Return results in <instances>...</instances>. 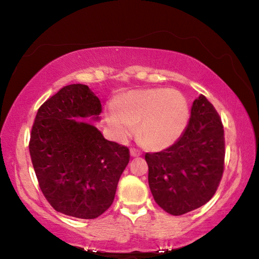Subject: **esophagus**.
Returning <instances> with one entry per match:
<instances>
[{"instance_id":"obj_1","label":"esophagus","mask_w":259,"mask_h":259,"mask_svg":"<svg viewBox=\"0 0 259 259\" xmlns=\"http://www.w3.org/2000/svg\"><path fill=\"white\" fill-rule=\"evenodd\" d=\"M130 155L133 157H136V156H139L140 153L138 151H136L135 148H133V150H130Z\"/></svg>"}]
</instances>
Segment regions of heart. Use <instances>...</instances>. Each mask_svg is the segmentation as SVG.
I'll return each instance as SVG.
<instances>
[{
  "label": "heart",
  "instance_id": "b5f03b06",
  "mask_svg": "<svg viewBox=\"0 0 259 259\" xmlns=\"http://www.w3.org/2000/svg\"><path fill=\"white\" fill-rule=\"evenodd\" d=\"M105 120L115 139L125 140L137 129L146 146L164 150L176 144L190 120V107L184 95L170 89L131 91L114 103Z\"/></svg>",
  "mask_w": 259,
  "mask_h": 259
}]
</instances>
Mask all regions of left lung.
Wrapping results in <instances>:
<instances>
[{"label":"left lung","mask_w":259,"mask_h":259,"mask_svg":"<svg viewBox=\"0 0 259 259\" xmlns=\"http://www.w3.org/2000/svg\"><path fill=\"white\" fill-rule=\"evenodd\" d=\"M224 129L216 109L200 95L185 133L176 144L146 153L148 185L155 202L174 216L202 207L217 191L224 171Z\"/></svg>","instance_id":"8db88e82"}]
</instances>
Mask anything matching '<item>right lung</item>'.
Listing matches in <instances>:
<instances>
[{"label":"right lung","instance_id":"obj_1","mask_svg":"<svg viewBox=\"0 0 259 259\" xmlns=\"http://www.w3.org/2000/svg\"><path fill=\"white\" fill-rule=\"evenodd\" d=\"M102 104L85 84L60 89L38 108L29 153L43 195L67 216L94 219L111 207L129 163V150L105 139L87 120L99 121Z\"/></svg>","mask_w":259,"mask_h":259}]
</instances>
